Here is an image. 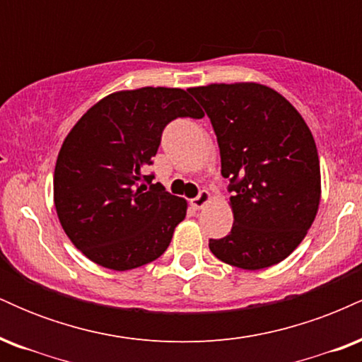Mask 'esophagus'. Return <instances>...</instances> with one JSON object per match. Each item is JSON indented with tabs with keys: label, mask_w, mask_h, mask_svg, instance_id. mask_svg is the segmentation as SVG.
<instances>
[{
	"label": "esophagus",
	"mask_w": 362,
	"mask_h": 362,
	"mask_svg": "<svg viewBox=\"0 0 362 362\" xmlns=\"http://www.w3.org/2000/svg\"><path fill=\"white\" fill-rule=\"evenodd\" d=\"M209 201H211V194L207 192V190H201L197 197L190 201V206H192L194 209L199 211V209H202V207H204Z\"/></svg>",
	"instance_id": "esophagus-1"
}]
</instances>
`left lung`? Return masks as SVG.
I'll return each instance as SVG.
<instances>
[{
  "label": "left lung",
  "mask_w": 362,
  "mask_h": 362,
  "mask_svg": "<svg viewBox=\"0 0 362 362\" xmlns=\"http://www.w3.org/2000/svg\"><path fill=\"white\" fill-rule=\"evenodd\" d=\"M218 138L221 175L230 178L233 228L209 240L224 264L259 271L279 264L308 233L322 184L313 134L291 103L259 83L189 88Z\"/></svg>",
  "instance_id": "left-lung-1"
}]
</instances>
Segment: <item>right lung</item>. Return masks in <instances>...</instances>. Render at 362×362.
Returning <instances> with one entry per match:
<instances>
[{"mask_svg": "<svg viewBox=\"0 0 362 362\" xmlns=\"http://www.w3.org/2000/svg\"><path fill=\"white\" fill-rule=\"evenodd\" d=\"M177 117H204L189 91L144 86L107 95L74 124L54 170V206L74 247L112 271L163 255L187 201L168 194L153 163L161 132Z\"/></svg>", "mask_w": 362, "mask_h": 362, "instance_id": "obj_1", "label": "right lung"}]
</instances>
